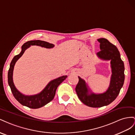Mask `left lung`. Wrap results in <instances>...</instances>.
I'll list each match as a JSON object with an SVG mask.
<instances>
[{"mask_svg":"<svg viewBox=\"0 0 135 135\" xmlns=\"http://www.w3.org/2000/svg\"><path fill=\"white\" fill-rule=\"evenodd\" d=\"M100 43V50L97 55L104 60H111L112 69L110 86L105 93L96 94L89 93L84 80L80 77L75 90L79 98L85 105L91 107H101L109 105L116 99L124 81V65L117 47L106 38L97 40Z\"/></svg>","mask_w":135,"mask_h":135,"instance_id":"left-lung-1","label":"left lung"}]
</instances>
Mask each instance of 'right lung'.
Segmentation results:
<instances>
[{"label": "right lung", "mask_w": 135, "mask_h": 135, "mask_svg": "<svg viewBox=\"0 0 135 135\" xmlns=\"http://www.w3.org/2000/svg\"><path fill=\"white\" fill-rule=\"evenodd\" d=\"M30 45L40 46L41 47L49 49L52 48L54 46L53 44L40 40H34L26 42L22 46L21 52L18 55L15 56L11 61L9 69L8 72V83L14 97L19 103H20L22 105L28 107L29 108L38 109L52 101L54 98L57 86L67 78V76H61L59 78L52 80L48 84L45 89L38 94L27 96L19 92L15 86L13 82L12 76L13 68L16 61L22 55L25 50L28 49Z\"/></svg>", "instance_id": "right-lung-1"}]
</instances>
